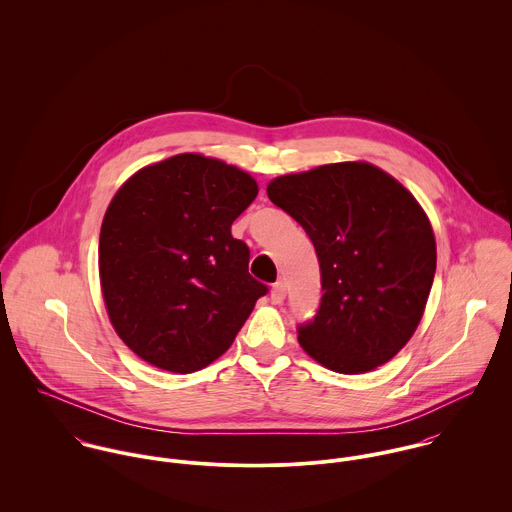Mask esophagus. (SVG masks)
Instances as JSON below:
<instances>
[{
  "label": "esophagus",
  "instance_id": "1",
  "mask_svg": "<svg viewBox=\"0 0 512 512\" xmlns=\"http://www.w3.org/2000/svg\"><path fill=\"white\" fill-rule=\"evenodd\" d=\"M284 297H286V284L284 282H276L274 286H272V292H270V299H272V303H282L284 301Z\"/></svg>",
  "mask_w": 512,
  "mask_h": 512
}]
</instances>
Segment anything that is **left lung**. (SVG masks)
Wrapping results in <instances>:
<instances>
[{"mask_svg": "<svg viewBox=\"0 0 512 512\" xmlns=\"http://www.w3.org/2000/svg\"><path fill=\"white\" fill-rule=\"evenodd\" d=\"M268 197L301 224L319 260V309L297 325L303 351L343 374L388 363L414 335L436 274L418 201L365 161L276 177Z\"/></svg>", "mask_w": 512, "mask_h": 512, "instance_id": "8db88e82", "label": "left lung"}]
</instances>
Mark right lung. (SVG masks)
Instances as JSON below:
<instances>
[{"label":"right lung","instance_id":"right-lung-1","mask_svg":"<svg viewBox=\"0 0 512 512\" xmlns=\"http://www.w3.org/2000/svg\"><path fill=\"white\" fill-rule=\"evenodd\" d=\"M258 195L234 165L179 153L147 165L114 195L100 228L104 303L120 339L149 365H211L268 293L230 226Z\"/></svg>","mask_w":512,"mask_h":512}]
</instances>
